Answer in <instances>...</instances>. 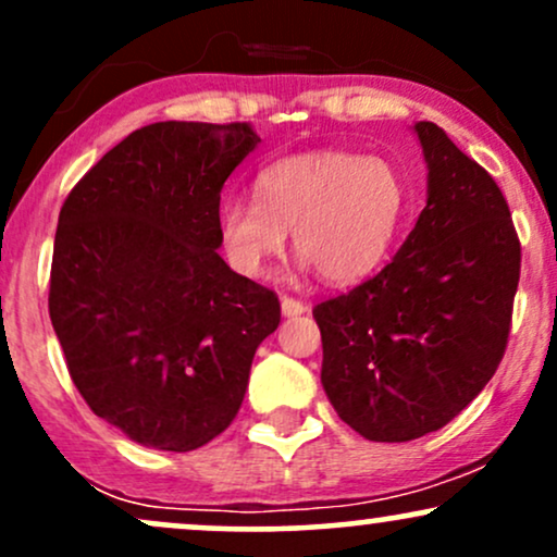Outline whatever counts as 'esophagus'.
<instances>
[{
    "label": "esophagus",
    "mask_w": 557,
    "mask_h": 557,
    "mask_svg": "<svg viewBox=\"0 0 557 557\" xmlns=\"http://www.w3.org/2000/svg\"><path fill=\"white\" fill-rule=\"evenodd\" d=\"M280 306H283V314L285 317H300V314H306V311H309V306H306L304 300H298V298H293V296L280 298Z\"/></svg>",
    "instance_id": "esophagus-1"
}]
</instances>
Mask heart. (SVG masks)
Returning a JSON list of instances; mask_svg holds the SVG:
<instances>
[{"label": "heart", "instance_id": "b5f03b06", "mask_svg": "<svg viewBox=\"0 0 557 557\" xmlns=\"http://www.w3.org/2000/svg\"><path fill=\"white\" fill-rule=\"evenodd\" d=\"M253 196L225 198L216 212L222 251L238 274L261 277L287 233L327 283H354L387 257L411 194L393 162L350 151H311L267 164Z\"/></svg>", "mask_w": 557, "mask_h": 557}]
</instances>
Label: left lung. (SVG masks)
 <instances>
[{
    "label": "left lung",
    "mask_w": 557,
    "mask_h": 557,
    "mask_svg": "<svg viewBox=\"0 0 557 557\" xmlns=\"http://www.w3.org/2000/svg\"><path fill=\"white\" fill-rule=\"evenodd\" d=\"M430 198L393 261L314 306L322 385L337 417L374 443L437 432L500 367L521 243L492 175L443 127L417 123Z\"/></svg>",
    "instance_id": "8db88e82"
}]
</instances>
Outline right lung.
I'll list each match as a JSON object with an SVG mask.
<instances>
[{"mask_svg":"<svg viewBox=\"0 0 557 557\" xmlns=\"http://www.w3.org/2000/svg\"><path fill=\"white\" fill-rule=\"evenodd\" d=\"M259 140L251 123H151L62 203L49 317L83 400L133 443H212L277 330V293L216 253L222 185Z\"/></svg>","mask_w":557,"mask_h":557,"instance_id":"1","label":"right lung"}]
</instances>
